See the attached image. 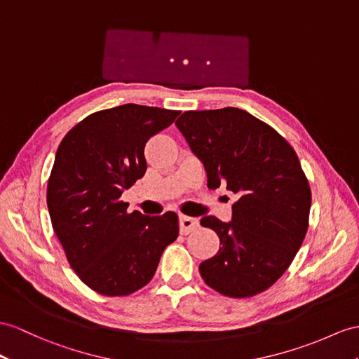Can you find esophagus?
<instances>
[{"mask_svg": "<svg viewBox=\"0 0 359 359\" xmlns=\"http://www.w3.org/2000/svg\"><path fill=\"white\" fill-rule=\"evenodd\" d=\"M199 226L198 219L195 217H189V216H180V233L181 234H189L191 231H195Z\"/></svg>", "mask_w": 359, "mask_h": 359, "instance_id": "34e87169", "label": "esophagus"}]
</instances>
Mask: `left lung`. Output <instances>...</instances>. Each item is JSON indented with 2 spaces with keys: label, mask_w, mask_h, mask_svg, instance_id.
Returning <instances> with one entry per match:
<instances>
[{
  "label": "left lung",
  "mask_w": 359,
  "mask_h": 359,
  "mask_svg": "<svg viewBox=\"0 0 359 359\" xmlns=\"http://www.w3.org/2000/svg\"><path fill=\"white\" fill-rule=\"evenodd\" d=\"M175 125L204 163L207 187L239 196L231 222L201 219L221 241L199 265L201 277L231 299L266 291L292 264L309 226L312 196L299 156L274 128L239 108L186 111Z\"/></svg>",
  "instance_id": "left-lung-1"
}]
</instances>
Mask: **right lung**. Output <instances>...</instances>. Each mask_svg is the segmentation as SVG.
Segmentation results:
<instances>
[{
	"mask_svg": "<svg viewBox=\"0 0 359 359\" xmlns=\"http://www.w3.org/2000/svg\"><path fill=\"white\" fill-rule=\"evenodd\" d=\"M180 111L121 104L90 114L60 142L47 186L50 219L68 264L93 291L125 297L152 280L178 216L128 212L120 196L146 172L147 140Z\"/></svg>",
	"mask_w": 359,
	"mask_h": 359,
	"instance_id": "obj_1",
	"label": "right lung"
}]
</instances>
